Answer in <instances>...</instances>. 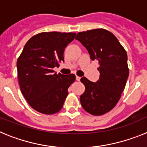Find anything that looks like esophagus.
Instances as JSON below:
<instances>
[{
	"mask_svg": "<svg viewBox=\"0 0 147 147\" xmlns=\"http://www.w3.org/2000/svg\"><path fill=\"white\" fill-rule=\"evenodd\" d=\"M80 79H81V77H80V76H76V81H80Z\"/></svg>",
	"mask_w": 147,
	"mask_h": 147,
	"instance_id": "34e87169",
	"label": "esophagus"
}]
</instances>
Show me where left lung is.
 <instances>
[{
    "instance_id": "obj_1",
    "label": "left lung",
    "mask_w": 147,
    "mask_h": 147,
    "mask_svg": "<svg viewBox=\"0 0 147 147\" xmlns=\"http://www.w3.org/2000/svg\"><path fill=\"white\" fill-rule=\"evenodd\" d=\"M76 39L86 48L92 60L98 61L100 73L97 82L81 78L85 90L80 102L88 113L104 115L116 105L125 88L129 76L127 51L113 34L104 28L79 32Z\"/></svg>"
}]
</instances>
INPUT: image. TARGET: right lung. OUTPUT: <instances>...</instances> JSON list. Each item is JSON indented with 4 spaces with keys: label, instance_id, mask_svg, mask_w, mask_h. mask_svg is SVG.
Listing matches in <instances>:
<instances>
[{
    "label": "right lung",
    "instance_id": "add662e5",
    "mask_svg": "<svg viewBox=\"0 0 147 147\" xmlns=\"http://www.w3.org/2000/svg\"><path fill=\"white\" fill-rule=\"evenodd\" d=\"M74 32H42L26 43L17 61L20 90L28 105L43 114L62 109L74 74H57L53 70L64 62L65 47L75 38Z\"/></svg>",
    "mask_w": 147,
    "mask_h": 147
}]
</instances>
